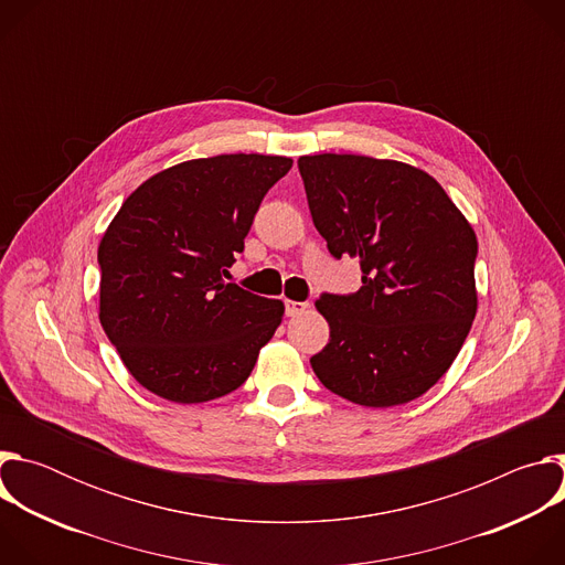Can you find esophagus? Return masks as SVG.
Here are the masks:
<instances>
[{"label":"esophagus","mask_w":565,"mask_h":565,"mask_svg":"<svg viewBox=\"0 0 565 565\" xmlns=\"http://www.w3.org/2000/svg\"><path fill=\"white\" fill-rule=\"evenodd\" d=\"M308 308H310L308 301H290V299H286V315H288V317H299V315H303Z\"/></svg>","instance_id":"esophagus-1"}]
</instances>
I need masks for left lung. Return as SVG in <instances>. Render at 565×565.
I'll list each match as a JSON object with an SVG mask.
<instances>
[{"label": "left lung", "mask_w": 565, "mask_h": 565, "mask_svg": "<svg viewBox=\"0 0 565 565\" xmlns=\"http://www.w3.org/2000/svg\"><path fill=\"white\" fill-rule=\"evenodd\" d=\"M297 166L329 253L362 270L358 292L319 295L331 338L310 366L355 405H405L447 373L471 329L476 234L438 181L407 163L317 153Z\"/></svg>", "instance_id": "left-lung-1"}]
</instances>
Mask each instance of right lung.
<instances>
[{
	"label": "right lung",
	"instance_id": "1",
	"mask_svg": "<svg viewBox=\"0 0 565 565\" xmlns=\"http://www.w3.org/2000/svg\"><path fill=\"white\" fill-rule=\"evenodd\" d=\"M286 156L196 158L147 179L100 248V324L151 393L194 405L248 380L284 303L227 284V268Z\"/></svg>",
	"mask_w": 565,
	"mask_h": 565
}]
</instances>
